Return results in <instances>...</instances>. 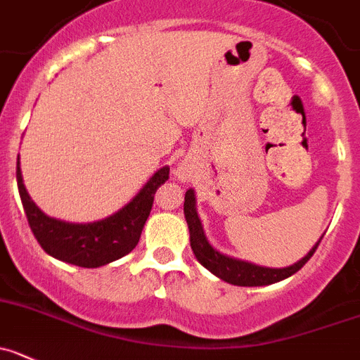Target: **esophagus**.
I'll return each instance as SVG.
<instances>
[{
  "label": "esophagus",
  "instance_id": "34e87169",
  "mask_svg": "<svg viewBox=\"0 0 360 360\" xmlns=\"http://www.w3.org/2000/svg\"><path fill=\"white\" fill-rule=\"evenodd\" d=\"M179 179L181 181H188V172H186V170H183V169L179 170Z\"/></svg>",
  "mask_w": 360,
  "mask_h": 360
}]
</instances>
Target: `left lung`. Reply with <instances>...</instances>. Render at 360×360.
Masks as SVG:
<instances>
[{
	"instance_id": "left-lung-1",
	"label": "left lung",
	"mask_w": 360,
	"mask_h": 360,
	"mask_svg": "<svg viewBox=\"0 0 360 360\" xmlns=\"http://www.w3.org/2000/svg\"><path fill=\"white\" fill-rule=\"evenodd\" d=\"M184 218H186L188 229H190L191 250L195 254L197 261L204 268H207L211 274L217 275L218 278L229 282V284H234V286H270V284H275V282H281L284 278L291 277V275L297 274L311 259L312 254L316 252L318 245H320L321 238H323L321 236L314 243V247L300 261L293 263L291 266L268 268L248 263V261L243 259H236V257L221 254L217 248H213V245L207 241L206 234H204L202 221H200L199 214H197L195 191L193 190H188L186 195H184Z\"/></svg>"
}]
</instances>
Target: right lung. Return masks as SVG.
Masks as SVG:
<instances>
[{
    "label": "right lung",
    "instance_id": "add662e5",
    "mask_svg": "<svg viewBox=\"0 0 360 360\" xmlns=\"http://www.w3.org/2000/svg\"><path fill=\"white\" fill-rule=\"evenodd\" d=\"M165 165L149 177L126 206L110 217L89 224H72L48 217L32 200L22 183L18 156V188L33 236L49 256L82 268H99L129 254L140 240L143 226L153 210L154 193L169 179Z\"/></svg>",
    "mask_w": 360,
    "mask_h": 360
}]
</instances>
